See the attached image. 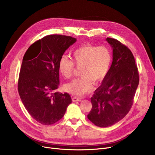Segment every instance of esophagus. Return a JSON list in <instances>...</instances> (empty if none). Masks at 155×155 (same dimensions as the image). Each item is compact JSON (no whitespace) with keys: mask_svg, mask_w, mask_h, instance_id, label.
Returning <instances> with one entry per match:
<instances>
[{"mask_svg":"<svg viewBox=\"0 0 155 155\" xmlns=\"http://www.w3.org/2000/svg\"><path fill=\"white\" fill-rule=\"evenodd\" d=\"M72 101L74 102H80L81 99L80 98H78V97H73V98H72Z\"/></svg>","mask_w":155,"mask_h":155,"instance_id":"1","label":"esophagus"}]
</instances>
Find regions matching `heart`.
I'll return each mask as SVG.
<instances>
[{"label":"heart","instance_id":"heart-1","mask_svg":"<svg viewBox=\"0 0 155 155\" xmlns=\"http://www.w3.org/2000/svg\"><path fill=\"white\" fill-rule=\"evenodd\" d=\"M111 60V54L107 48L90 44L77 48L72 53V61L62 56L58 62L60 74L66 78H71L75 70V64L77 68H81L80 74L82 76L65 84V91L76 96L91 92L93 82L99 84L107 77Z\"/></svg>","mask_w":155,"mask_h":155}]
</instances>
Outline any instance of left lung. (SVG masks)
<instances>
[{"label": "left lung", "mask_w": 155, "mask_h": 155, "mask_svg": "<svg viewBox=\"0 0 155 155\" xmlns=\"http://www.w3.org/2000/svg\"><path fill=\"white\" fill-rule=\"evenodd\" d=\"M113 60L108 74L91 97L92 107L88 119L95 126L106 127L123 119L131 109L139 84L134 56L118 40L107 38Z\"/></svg>", "instance_id": "left-lung-1"}]
</instances>
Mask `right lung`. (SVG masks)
Here are the masks:
<instances>
[{
	"label": "right lung",
	"mask_w": 155,
	"mask_h": 155,
	"mask_svg": "<svg viewBox=\"0 0 155 155\" xmlns=\"http://www.w3.org/2000/svg\"><path fill=\"white\" fill-rule=\"evenodd\" d=\"M76 41L71 36L48 35L31 45L24 54L18 92L26 109L39 123H55L71 103L68 94L55 91L60 85L59 60Z\"/></svg>",
	"instance_id": "obj_1"
}]
</instances>
